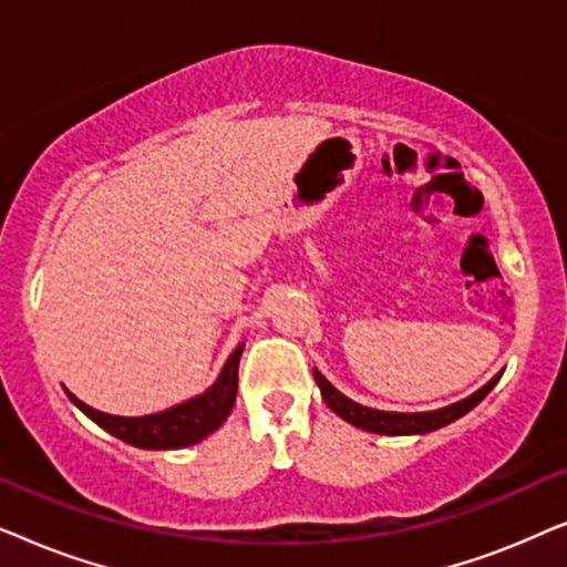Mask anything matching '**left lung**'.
<instances>
[{
  "instance_id": "left-lung-1",
  "label": "left lung",
  "mask_w": 567,
  "mask_h": 567,
  "mask_svg": "<svg viewBox=\"0 0 567 567\" xmlns=\"http://www.w3.org/2000/svg\"><path fill=\"white\" fill-rule=\"evenodd\" d=\"M501 374H495L491 382H487L485 386H480V390L475 394H470V398L454 402V405H449V408L429 410V413H386V410L359 405V402L346 398L343 392H338L336 386H332L317 369H315V382H317V386H320L322 400L328 402V408L332 410V413L340 415L351 425H355V429L369 431V433H384V436H413V433H431L436 429H444V425L454 423L456 417L467 415L470 410L475 408L495 384H498Z\"/></svg>"
}]
</instances>
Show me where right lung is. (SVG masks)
<instances>
[{"instance_id":"obj_1","label":"right lung","mask_w":567,"mask_h":567,"mask_svg":"<svg viewBox=\"0 0 567 567\" xmlns=\"http://www.w3.org/2000/svg\"><path fill=\"white\" fill-rule=\"evenodd\" d=\"M245 351V343H239L224 363L221 374L216 382L208 386L204 394L181 402V405L162 410V413L142 415V417H123L100 413V410L84 405L76 400L72 392L69 400L82 410L90 421H95L100 429L113 433L115 439L126 441L138 449H185L204 441L208 433H214L219 425L227 421L237 400V369L239 355Z\"/></svg>"}]
</instances>
